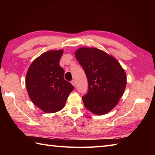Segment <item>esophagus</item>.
Returning <instances> with one entry per match:
<instances>
[{"label":"esophagus","mask_w":155,"mask_h":155,"mask_svg":"<svg viewBox=\"0 0 155 155\" xmlns=\"http://www.w3.org/2000/svg\"><path fill=\"white\" fill-rule=\"evenodd\" d=\"M71 83H72V84L73 85V86H75V84H76V82H75V81L74 80H72V81H71Z\"/></svg>","instance_id":"esophagus-1"}]
</instances>
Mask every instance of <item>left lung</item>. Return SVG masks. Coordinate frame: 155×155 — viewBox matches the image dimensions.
<instances>
[{
	"label": "left lung",
	"instance_id": "obj_1",
	"mask_svg": "<svg viewBox=\"0 0 155 155\" xmlns=\"http://www.w3.org/2000/svg\"><path fill=\"white\" fill-rule=\"evenodd\" d=\"M74 54L88 81V93L83 97L84 107L98 115L108 113L124 93V69L116 58L96 48H80Z\"/></svg>",
	"mask_w": 155,
	"mask_h": 155
}]
</instances>
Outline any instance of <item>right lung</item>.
<instances>
[{
    "label": "right lung",
    "mask_w": 155,
    "mask_h": 155,
    "mask_svg": "<svg viewBox=\"0 0 155 155\" xmlns=\"http://www.w3.org/2000/svg\"><path fill=\"white\" fill-rule=\"evenodd\" d=\"M62 53V50L44 52L32 62L26 76V87L31 100L47 113L62 109L74 88L64 80V71L59 65Z\"/></svg>",
    "instance_id": "obj_1"
}]
</instances>
